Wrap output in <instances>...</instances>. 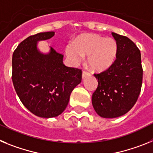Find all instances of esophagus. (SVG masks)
Here are the masks:
<instances>
[{
    "instance_id": "34e87169",
    "label": "esophagus",
    "mask_w": 153,
    "mask_h": 153,
    "mask_svg": "<svg viewBox=\"0 0 153 153\" xmlns=\"http://www.w3.org/2000/svg\"><path fill=\"white\" fill-rule=\"evenodd\" d=\"M90 75V73L87 72V71H83V74H82V76H83V78H84L85 76H86Z\"/></svg>"
}]
</instances>
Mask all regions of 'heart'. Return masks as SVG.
<instances>
[{
	"instance_id": "obj_1",
	"label": "heart",
	"mask_w": 153,
	"mask_h": 153,
	"mask_svg": "<svg viewBox=\"0 0 153 153\" xmlns=\"http://www.w3.org/2000/svg\"><path fill=\"white\" fill-rule=\"evenodd\" d=\"M66 55L74 64L82 61L88 55V63L92 69L101 70L107 68L117 56V44L114 39L104 38L97 34H89L67 46Z\"/></svg>"
}]
</instances>
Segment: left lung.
I'll return each mask as SVG.
<instances>
[{"instance_id": "obj_1", "label": "left lung", "mask_w": 153, "mask_h": 153, "mask_svg": "<svg viewBox=\"0 0 153 153\" xmlns=\"http://www.w3.org/2000/svg\"><path fill=\"white\" fill-rule=\"evenodd\" d=\"M117 41V58L106 70L94 76L98 86L92 96L93 106L103 118L121 117L138 100L143 83L141 53L128 37L112 33Z\"/></svg>"}]
</instances>
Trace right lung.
I'll use <instances>...</instances> for the list:
<instances>
[{"mask_svg": "<svg viewBox=\"0 0 153 153\" xmlns=\"http://www.w3.org/2000/svg\"><path fill=\"white\" fill-rule=\"evenodd\" d=\"M44 32L28 36L17 46L12 56V81L21 102L33 114L51 118L61 114L70 96L81 82L82 70L68 67L63 55L53 47L47 54L37 50L36 43L54 36Z\"/></svg>", "mask_w": 153, "mask_h": 153, "instance_id": "obj_1", "label": "right lung"}]
</instances>
